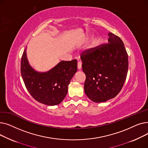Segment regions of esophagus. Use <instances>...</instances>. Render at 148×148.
Segmentation results:
<instances>
[{"mask_svg": "<svg viewBox=\"0 0 148 148\" xmlns=\"http://www.w3.org/2000/svg\"><path fill=\"white\" fill-rule=\"evenodd\" d=\"M82 62H79L78 64H77V68H78V69H81L82 68Z\"/></svg>", "mask_w": 148, "mask_h": 148, "instance_id": "esophagus-1", "label": "esophagus"}]
</instances>
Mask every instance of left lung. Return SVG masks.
<instances>
[{
	"instance_id": "obj_1",
	"label": "left lung",
	"mask_w": 148,
	"mask_h": 148,
	"mask_svg": "<svg viewBox=\"0 0 148 148\" xmlns=\"http://www.w3.org/2000/svg\"><path fill=\"white\" fill-rule=\"evenodd\" d=\"M108 43L83 51L80 56L86 75L85 94L95 103L105 102L117 95L127 78L128 56L121 39L108 34Z\"/></svg>"
}]
</instances>
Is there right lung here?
Returning a JSON list of instances; mask_svg holds the SVG:
<instances>
[{
    "label": "right lung",
    "instance_id": "right-lung-1",
    "mask_svg": "<svg viewBox=\"0 0 148 148\" xmlns=\"http://www.w3.org/2000/svg\"><path fill=\"white\" fill-rule=\"evenodd\" d=\"M77 70V60L74 59L61 61L46 73H38L29 64L26 49L21 56V74L27 90L37 101L48 106L58 105L63 101Z\"/></svg>",
    "mask_w": 148,
    "mask_h": 148
}]
</instances>
